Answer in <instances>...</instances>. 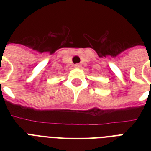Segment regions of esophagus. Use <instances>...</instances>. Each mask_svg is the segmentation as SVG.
I'll list each match as a JSON object with an SVG mask.
<instances>
[{"instance_id": "esophagus-1", "label": "esophagus", "mask_w": 151, "mask_h": 151, "mask_svg": "<svg viewBox=\"0 0 151 151\" xmlns=\"http://www.w3.org/2000/svg\"><path fill=\"white\" fill-rule=\"evenodd\" d=\"M74 67H75V68H81V66L80 64H75V65H74Z\"/></svg>"}]
</instances>
